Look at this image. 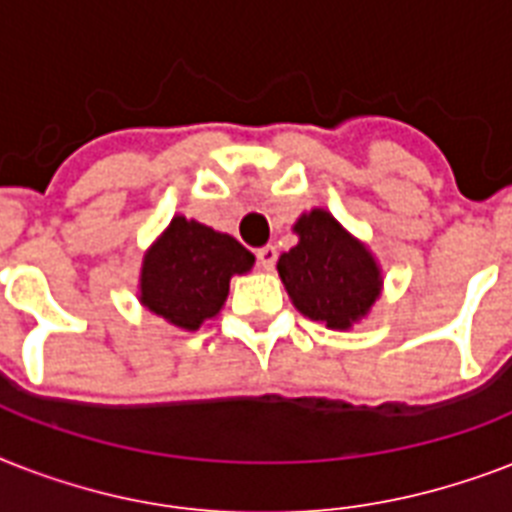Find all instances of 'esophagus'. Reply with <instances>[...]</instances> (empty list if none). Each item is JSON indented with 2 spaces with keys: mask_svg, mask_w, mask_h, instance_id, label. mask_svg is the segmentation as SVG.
<instances>
[{
  "mask_svg": "<svg viewBox=\"0 0 512 512\" xmlns=\"http://www.w3.org/2000/svg\"><path fill=\"white\" fill-rule=\"evenodd\" d=\"M255 255H257V263H260V268H263V271H271L273 265H276V257H279V252H276V247H273V244H268V247L257 249Z\"/></svg>",
  "mask_w": 512,
  "mask_h": 512,
  "instance_id": "1",
  "label": "esophagus"
}]
</instances>
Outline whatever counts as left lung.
<instances>
[{
    "mask_svg": "<svg viewBox=\"0 0 512 512\" xmlns=\"http://www.w3.org/2000/svg\"><path fill=\"white\" fill-rule=\"evenodd\" d=\"M295 233L300 241L276 265L289 300L311 321L350 329L380 297V265L327 209L300 215Z\"/></svg>",
    "mask_w": 512,
    "mask_h": 512,
    "instance_id": "obj_1",
    "label": "left lung"
}]
</instances>
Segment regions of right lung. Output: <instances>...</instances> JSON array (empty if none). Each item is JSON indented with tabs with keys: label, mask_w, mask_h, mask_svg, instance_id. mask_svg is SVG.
<instances>
[{
	"label": "right lung",
	"mask_w": 512,
	"mask_h": 512,
	"mask_svg": "<svg viewBox=\"0 0 512 512\" xmlns=\"http://www.w3.org/2000/svg\"><path fill=\"white\" fill-rule=\"evenodd\" d=\"M252 265L255 255L233 236L175 215L143 257L140 303L172 327L196 332L220 313L231 276Z\"/></svg>",
	"instance_id": "add662e5"
}]
</instances>
